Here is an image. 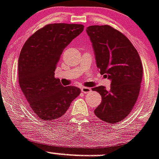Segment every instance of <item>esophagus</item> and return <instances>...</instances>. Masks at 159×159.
I'll return each instance as SVG.
<instances>
[{
  "instance_id": "esophagus-1",
  "label": "esophagus",
  "mask_w": 159,
  "mask_h": 159,
  "mask_svg": "<svg viewBox=\"0 0 159 159\" xmlns=\"http://www.w3.org/2000/svg\"><path fill=\"white\" fill-rule=\"evenodd\" d=\"M81 91L84 93H89V92L91 91V89L89 88V87H84L81 88Z\"/></svg>"
}]
</instances>
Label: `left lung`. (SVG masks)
<instances>
[{
	"instance_id": "left-lung-1",
	"label": "left lung",
	"mask_w": 159,
	"mask_h": 159,
	"mask_svg": "<svg viewBox=\"0 0 159 159\" xmlns=\"http://www.w3.org/2000/svg\"><path fill=\"white\" fill-rule=\"evenodd\" d=\"M87 33L97 67L111 81L109 90L103 86L92 89L101 95L94 113L106 122H120L131 112L138 98L143 77L141 60L129 39L110 25H90Z\"/></svg>"
}]
</instances>
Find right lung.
Returning <instances> with one entry per match:
<instances>
[{"mask_svg":"<svg viewBox=\"0 0 159 159\" xmlns=\"http://www.w3.org/2000/svg\"><path fill=\"white\" fill-rule=\"evenodd\" d=\"M81 24H48L37 30L21 50L19 83L30 108L43 120L62 116L80 93L73 86L63 87L54 78L56 66L65 48L84 30Z\"/></svg>","mask_w":159,"mask_h":159,"instance_id":"right-lung-1","label":"right lung"}]
</instances>
